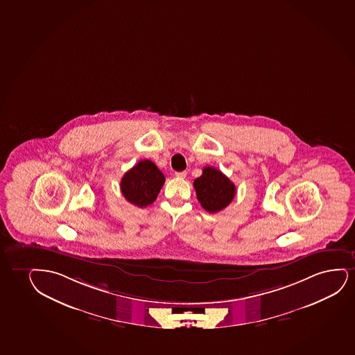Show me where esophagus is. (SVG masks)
<instances>
[{
  "label": "esophagus",
  "mask_w": 355,
  "mask_h": 355,
  "mask_svg": "<svg viewBox=\"0 0 355 355\" xmlns=\"http://www.w3.org/2000/svg\"><path fill=\"white\" fill-rule=\"evenodd\" d=\"M187 175V171H176L175 176L176 178H180V179H184Z\"/></svg>",
  "instance_id": "esophagus-1"
}]
</instances>
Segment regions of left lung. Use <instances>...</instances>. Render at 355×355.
<instances>
[{
	"label": "left lung",
	"instance_id": "left-lung-1",
	"mask_svg": "<svg viewBox=\"0 0 355 355\" xmlns=\"http://www.w3.org/2000/svg\"><path fill=\"white\" fill-rule=\"evenodd\" d=\"M198 200L207 212L223 210L235 197V184L214 166H205L200 178L194 180Z\"/></svg>",
	"mask_w": 355,
	"mask_h": 355
}]
</instances>
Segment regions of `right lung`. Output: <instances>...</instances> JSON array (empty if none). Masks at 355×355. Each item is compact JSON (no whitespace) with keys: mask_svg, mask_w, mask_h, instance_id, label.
<instances>
[{"mask_svg":"<svg viewBox=\"0 0 355 355\" xmlns=\"http://www.w3.org/2000/svg\"><path fill=\"white\" fill-rule=\"evenodd\" d=\"M166 178L153 162L144 159L127 171L121 180V192L127 202L145 207L157 198Z\"/></svg>","mask_w":355,"mask_h":355,"instance_id":"add662e5","label":"right lung"}]
</instances>
